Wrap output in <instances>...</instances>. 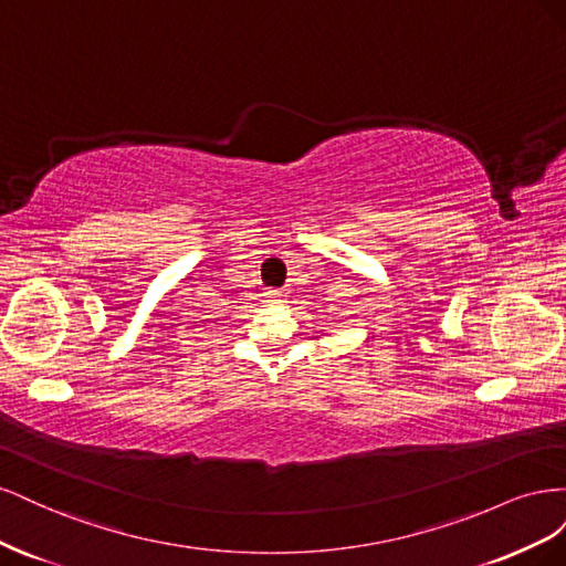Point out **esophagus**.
<instances>
[{"mask_svg":"<svg viewBox=\"0 0 566 566\" xmlns=\"http://www.w3.org/2000/svg\"><path fill=\"white\" fill-rule=\"evenodd\" d=\"M271 297H279V293H273V295H271Z\"/></svg>","mask_w":566,"mask_h":566,"instance_id":"34e87169","label":"esophagus"}]
</instances>
